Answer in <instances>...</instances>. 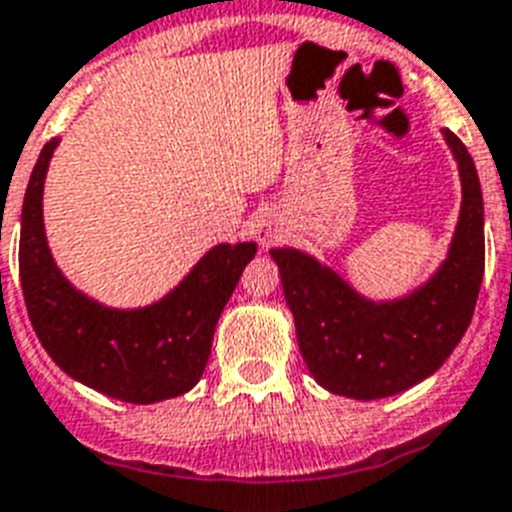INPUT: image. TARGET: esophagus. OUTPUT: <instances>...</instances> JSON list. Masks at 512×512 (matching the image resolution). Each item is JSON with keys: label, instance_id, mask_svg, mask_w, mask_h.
Here are the masks:
<instances>
[{"label": "esophagus", "instance_id": "34e87169", "mask_svg": "<svg viewBox=\"0 0 512 512\" xmlns=\"http://www.w3.org/2000/svg\"><path fill=\"white\" fill-rule=\"evenodd\" d=\"M256 235H259L261 246H269V243H272V240L277 238V230H274V227L269 225V222H261L259 230H256Z\"/></svg>", "mask_w": 512, "mask_h": 512}]
</instances>
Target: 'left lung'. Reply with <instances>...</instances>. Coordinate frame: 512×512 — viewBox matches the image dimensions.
Returning <instances> with one entry per match:
<instances>
[{
    "label": "left lung",
    "instance_id": "obj_1",
    "mask_svg": "<svg viewBox=\"0 0 512 512\" xmlns=\"http://www.w3.org/2000/svg\"><path fill=\"white\" fill-rule=\"evenodd\" d=\"M442 133L458 159L460 219L445 264L408 298L366 301L306 253L272 248L303 361L335 395L379 400L408 390L432 377L471 324L484 277V198L463 141L450 130Z\"/></svg>",
    "mask_w": 512,
    "mask_h": 512
}]
</instances>
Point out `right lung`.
<instances>
[{
	"instance_id": "1",
	"label": "right lung",
	"mask_w": 512,
	"mask_h": 512,
	"mask_svg": "<svg viewBox=\"0 0 512 512\" xmlns=\"http://www.w3.org/2000/svg\"><path fill=\"white\" fill-rule=\"evenodd\" d=\"M54 149L57 141L41 149L20 217V285L36 337L65 374L122 403L149 405L193 390L209 361L219 314L256 243L214 246L154 306H101L62 277L46 246L41 196Z\"/></svg>"
}]
</instances>
